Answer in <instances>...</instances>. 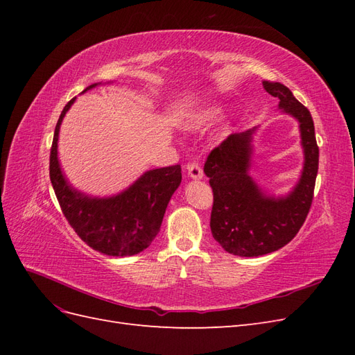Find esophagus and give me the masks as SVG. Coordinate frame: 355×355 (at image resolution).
Segmentation results:
<instances>
[{
    "mask_svg": "<svg viewBox=\"0 0 355 355\" xmlns=\"http://www.w3.org/2000/svg\"><path fill=\"white\" fill-rule=\"evenodd\" d=\"M188 168V175L192 178V179H201L202 178V168L200 166L198 161H191V163H188L187 166Z\"/></svg>",
    "mask_w": 355,
    "mask_h": 355,
    "instance_id": "obj_1",
    "label": "esophagus"
}]
</instances>
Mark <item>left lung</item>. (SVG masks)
Instances as JSON below:
<instances>
[{
  "mask_svg": "<svg viewBox=\"0 0 355 355\" xmlns=\"http://www.w3.org/2000/svg\"><path fill=\"white\" fill-rule=\"evenodd\" d=\"M280 108L299 121L305 164L299 184L284 198L266 197L249 176L252 133H232L213 148L204 173L213 189V239L231 254L253 257L282 249L302 227L314 198L318 145L311 112L280 83L263 81Z\"/></svg>",
  "mask_w": 355,
  "mask_h": 355,
  "instance_id": "1",
  "label": "left lung"
}]
</instances>
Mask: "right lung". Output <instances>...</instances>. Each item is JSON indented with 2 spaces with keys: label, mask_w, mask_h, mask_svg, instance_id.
Wrapping results in <instances>:
<instances>
[{
  "label": "right lung",
  "mask_w": 355,
  "mask_h": 355,
  "mask_svg": "<svg viewBox=\"0 0 355 355\" xmlns=\"http://www.w3.org/2000/svg\"><path fill=\"white\" fill-rule=\"evenodd\" d=\"M73 101L67 103L59 116L50 149V180L63 216L94 250L108 256L141 253L159 232L167 204L180 185L182 168L176 164L149 170L130 188L111 198H92L72 189L58 161V137L60 123Z\"/></svg>",
  "instance_id": "1"
}]
</instances>
